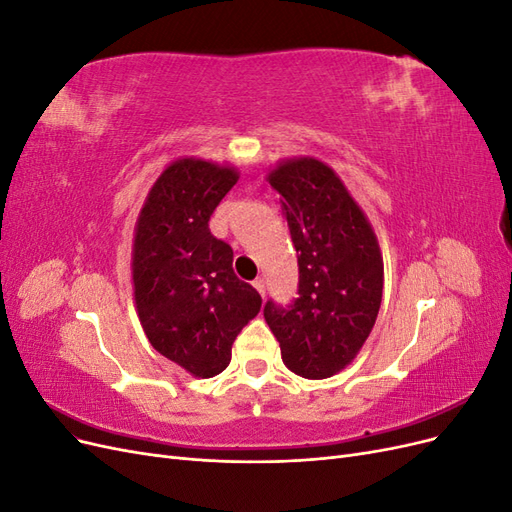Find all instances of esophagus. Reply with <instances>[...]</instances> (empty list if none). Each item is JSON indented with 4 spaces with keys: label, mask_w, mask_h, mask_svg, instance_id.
Here are the masks:
<instances>
[{
    "label": "esophagus",
    "mask_w": 512,
    "mask_h": 512,
    "mask_svg": "<svg viewBox=\"0 0 512 512\" xmlns=\"http://www.w3.org/2000/svg\"><path fill=\"white\" fill-rule=\"evenodd\" d=\"M252 286L262 294V297H265V292H267V284H265V280H262V277H256V280L252 282Z\"/></svg>",
    "instance_id": "obj_1"
}]
</instances>
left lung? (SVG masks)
Returning <instances> with one entry per match:
<instances>
[{
    "instance_id": "obj_1",
    "label": "left lung",
    "mask_w": 512,
    "mask_h": 512,
    "mask_svg": "<svg viewBox=\"0 0 512 512\" xmlns=\"http://www.w3.org/2000/svg\"><path fill=\"white\" fill-rule=\"evenodd\" d=\"M299 260V297L265 305V320L294 374L322 380L344 369L374 329L384 267L365 213L333 170L314 158L269 173Z\"/></svg>"
}]
</instances>
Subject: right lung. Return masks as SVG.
Masks as SVG:
<instances>
[{
	"mask_svg": "<svg viewBox=\"0 0 512 512\" xmlns=\"http://www.w3.org/2000/svg\"><path fill=\"white\" fill-rule=\"evenodd\" d=\"M237 179L230 166L177 160L153 183L136 224L138 318L151 346L198 378L228 367L232 342L262 305L256 288L232 271V247L209 230Z\"/></svg>",
	"mask_w": 512,
	"mask_h": 512,
	"instance_id": "right-lung-1",
	"label": "right lung"
}]
</instances>
